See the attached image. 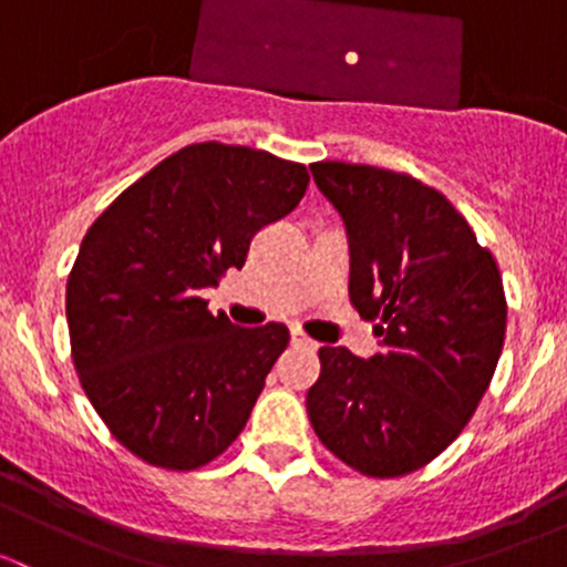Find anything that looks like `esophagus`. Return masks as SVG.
Instances as JSON below:
<instances>
[{
  "label": "esophagus",
  "instance_id": "34e87169",
  "mask_svg": "<svg viewBox=\"0 0 567 567\" xmlns=\"http://www.w3.org/2000/svg\"><path fill=\"white\" fill-rule=\"evenodd\" d=\"M290 342H293V346H305V348H318V342L312 340V337H307L305 331L299 329V326H293V329H290Z\"/></svg>",
  "mask_w": 567,
  "mask_h": 567
}]
</instances>
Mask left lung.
Segmentation results:
<instances>
[{
	"label": "left lung",
	"instance_id": "1",
	"mask_svg": "<svg viewBox=\"0 0 567 567\" xmlns=\"http://www.w3.org/2000/svg\"><path fill=\"white\" fill-rule=\"evenodd\" d=\"M342 216L348 293L379 320L381 351L320 348L307 414L326 450L368 477H400L458 439L491 384L507 305L494 255L444 194L368 164H312Z\"/></svg>",
	"mask_w": 567,
	"mask_h": 567
}]
</instances>
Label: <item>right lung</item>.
Segmentation results:
<instances>
[{"label":"right lung","instance_id":"right-lung-1","mask_svg":"<svg viewBox=\"0 0 567 567\" xmlns=\"http://www.w3.org/2000/svg\"><path fill=\"white\" fill-rule=\"evenodd\" d=\"M305 164L199 142L164 158L93 221L68 277L73 364L125 450L192 472L247 425L288 326L210 316L199 290L241 268L260 227L288 216Z\"/></svg>","mask_w":567,"mask_h":567}]
</instances>
